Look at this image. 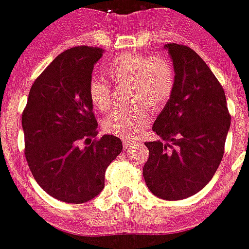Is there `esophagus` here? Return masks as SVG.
I'll return each instance as SVG.
<instances>
[{"label":"esophagus","mask_w":249,"mask_h":249,"mask_svg":"<svg viewBox=\"0 0 249 249\" xmlns=\"http://www.w3.org/2000/svg\"><path fill=\"white\" fill-rule=\"evenodd\" d=\"M136 142H134V141H130V140H123V145H124V148L125 150H127V148H130L131 146L135 145Z\"/></svg>","instance_id":"obj_1"}]
</instances>
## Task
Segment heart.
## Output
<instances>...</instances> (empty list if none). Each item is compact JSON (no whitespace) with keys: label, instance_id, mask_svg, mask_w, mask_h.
Instances as JSON below:
<instances>
[{"label":"heart","instance_id":"1","mask_svg":"<svg viewBox=\"0 0 249 249\" xmlns=\"http://www.w3.org/2000/svg\"><path fill=\"white\" fill-rule=\"evenodd\" d=\"M106 73L117 86L129 85L130 101L136 102L118 109L104 120V130L123 139L139 135L150 123V105L153 110L163 108L173 96L176 71L167 57L125 53L109 62ZM92 106L107 111L113 104V87L103 78L94 77L88 85Z\"/></svg>","mask_w":249,"mask_h":249}]
</instances>
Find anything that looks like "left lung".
<instances>
[{"instance_id": "obj_1", "label": "left lung", "mask_w": 249, "mask_h": 249, "mask_svg": "<svg viewBox=\"0 0 249 249\" xmlns=\"http://www.w3.org/2000/svg\"><path fill=\"white\" fill-rule=\"evenodd\" d=\"M173 61L176 88L152 130L161 140L145 142L142 174L153 195L164 200L189 198L213 177L224 157L231 124L224 88L189 46L164 45Z\"/></svg>"}]
</instances>
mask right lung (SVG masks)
I'll return each mask as SVG.
<instances>
[{"mask_svg":"<svg viewBox=\"0 0 249 249\" xmlns=\"http://www.w3.org/2000/svg\"><path fill=\"white\" fill-rule=\"evenodd\" d=\"M103 49L64 51L34 81L22 114L24 153L39 185L53 198L82 204L104 188L106 169L123 150L113 135L97 139V119L88 96L93 66ZM80 141L86 146L81 149Z\"/></svg>","mask_w":249,"mask_h":249,"instance_id":"right-lung-1","label":"right lung"}]
</instances>
